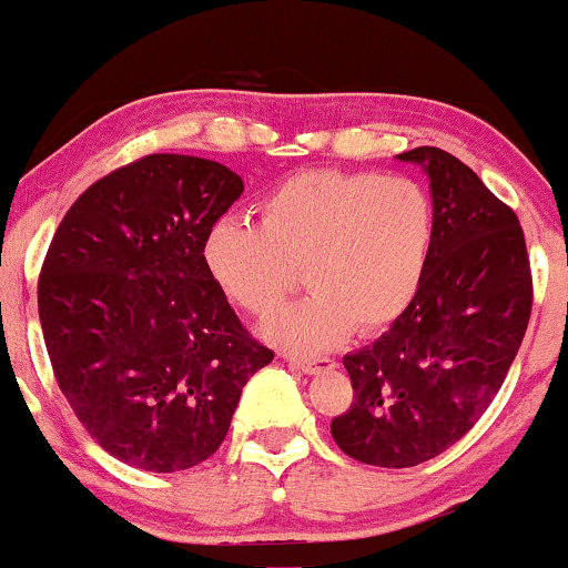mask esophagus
Here are the masks:
<instances>
[{
    "label": "esophagus",
    "instance_id": "34e87169",
    "mask_svg": "<svg viewBox=\"0 0 568 568\" xmlns=\"http://www.w3.org/2000/svg\"><path fill=\"white\" fill-rule=\"evenodd\" d=\"M286 362H290V365H295L297 369H303V373H308V375L318 373V369L335 367V362L327 359V356H286Z\"/></svg>",
    "mask_w": 568,
    "mask_h": 568
}]
</instances>
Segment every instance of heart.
Masks as SVG:
<instances>
[{"label": "heart", "instance_id": "obj_1", "mask_svg": "<svg viewBox=\"0 0 568 568\" xmlns=\"http://www.w3.org/2000/svg\"><path fill=\"white\" fill-rule=\"evenodd\" d=\"M435 206L422 182L375 171L311 169L260 203V225L222 216L203 263L239 308L265 316L301 284L311 292L263 324L292 352L318 354L352 333H378L410 308L435 250Z\"/></svg>", "mask_w": 568, "mask_h": 568}]
</instances>
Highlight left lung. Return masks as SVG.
Instances as JSON below:
<instances>
[{
  "label": "left lung",
  "instance_id": "left-lung-1",
  "mask_svg": "<svg viewBox=\"0 0 568 568\" xmlns=\"http://www.w3.org/2000/svg\"><path fill=\"white\" fill-rule=\"evenodd\" d=\"M397 158L429 176L435 250L410 308L343 356L354 403L329 426L343 454L388 469L429 462L473 429L505 384L534 301L513 209L439 146Z\"/></svg>",
  "mask_w": 568,
  "mask_h": 568
}]
</instances>
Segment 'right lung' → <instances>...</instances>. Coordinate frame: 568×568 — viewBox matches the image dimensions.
I'll return each instance as SVG.
<instances>
[{"mask_svg": "<svg viewBox=\"0 0 568 568\" xmlns=\"http://www.w3.org/2000/svg\"><path fill=\"white\" fill-rule=\"evenodd\" d=\"M244 193L227 165L146 155L93 182L44 254L37 305L74 416L144 473L206 462L273 359L209 276V227Z\"/></svg>", "mask_w": 568, "mask_h": 568, "instance_id": "right-lung-1", "label": "right lung"}]
</instances>
